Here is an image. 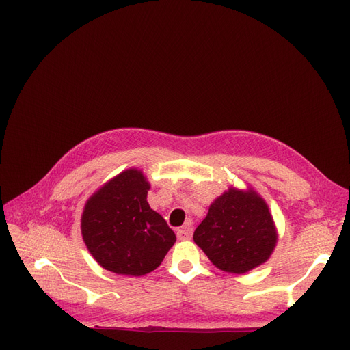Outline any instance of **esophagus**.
Wrapping results in <instances>:
<instances>
[{
    "label": "esophagus",
    "mask_w": 350,
    "mask_h": 350,
    "mask_svg": "<svg viewBox=\"0 0 350 350\" xmlns=\"http://www.w3.org/2000/svg\"><path fill=\"white\" fill-rule=\"evenodd\" d=\"M191 235H193V228H191V225H189V224H187L181 229H178V232H176V237H178L179 241L191 239Z\"/></svg>",
    "instance_id": "1"
}]
</instances>
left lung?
Returning <instances> with one entry per match:
<instances>
[{"instance_id": "1", "label": "left lung", "mask_w": 350, "mask_h": 350, "mask_svg": "<svg viewBox=\"0 0 350 350\" xmlns=\"http://www.w3.org/2000/svg\"><path fill=\"white\" fill-rule=\"evenodd\" d=\"M193 238L217 269L242 274L270 258L278 229L256 189L229 187L210 204Z\"/></svg>"}]
</instances>
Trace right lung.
I'll use <instances>...</instances> for the list:
<instances>
[{
    "label": "right lung",
    "mask_w": 350,
    "mask_h": 350,
    "mask_svg": "<svg viewBox=\"0 0 350 350\" xmlns=\"http://www.w3.org/2000/svg\"><path fill=\"white\" fill-rule=\"evenodd\" d=\"M149 189L140 169H125L84 204L83 241L105 270L143 276L161 266L175 243L174 230L147 203Z\"/></svg>",
    "instance_id": "1"
}]
</instances>
